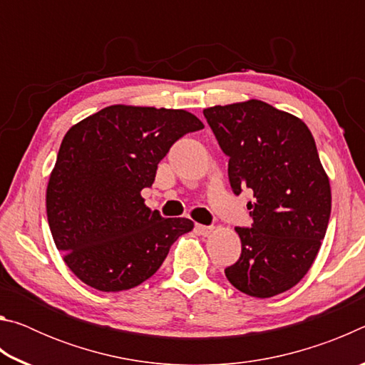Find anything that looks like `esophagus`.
Wrapping results in <instances>:
<instances>
[{"instance_id": "esophagus-1", "label": "esophagus", "mask_w": 365, "mask_h": 365, "mask_svg": "<svg viewBox=\"0 0 365 365\" xmlns=\"http://www.w3.org/2000/svg\"><path fill=\"white\" fill-rule=\"evenodd\" d=\"M195 230L197 235H201V237H209L214 232V227H209V225H201V224H196L195 225Z\"/></svg>"}]
</instances>
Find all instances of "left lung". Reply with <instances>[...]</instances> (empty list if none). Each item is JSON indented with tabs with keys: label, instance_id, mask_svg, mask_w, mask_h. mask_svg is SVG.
<instances>
[{
	"label": "left lung",
	"instance_id": "left-lung-1",
	"mask_svg": "<svg viewBox=\"0 0 365 365\" xmlns=\"http://www.w3.org/2000/svg\"><path fill=\"white\" fill-rule=\"evenodd\" d=\"M202 114L230 158L233 193H255L251 228H235L242 256L225 275L245 294L272 298L307 274L329 225L331 190L316 141L299 117L259 100Z\"/></svg>",
	"mask_w": 365,
	"mask_h": 365
}]
</instances>
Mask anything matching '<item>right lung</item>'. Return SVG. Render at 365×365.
I'll use <instances>...</instances> for the list:
<instances>
[{
    "mask_svg": "<svg viewBox=\"0 0 365 365\" xmlns=\"http://www.w3.org/2000/svg\"><path fill=\"white\" fill-rule=\"evenodd\" d=\"M205 128L183 109L114 104L67 130L46 188L54 245L73 274L100 292H123L156 274L185 217L146 207L158 164L178 138Z\"/></svg>",
    "mask_w": 365,
    "mask_h": 365,
    "instance_id": "right-lung-1",
    "label": "right lung"
}]
</instances>
